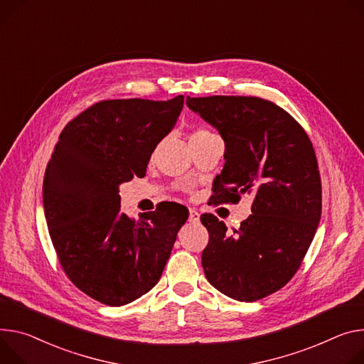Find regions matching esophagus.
<instances>
[{"label":"esophagus","mask_w":364,"mask_h":364,"mask_svg":"<svg viewBox=\"0 0 364 364\" xmlns=\"http://www.w3.org/2000/svg\"><path fill=\"white\" fill-rule=\"evenodd\" d=\"M188 222H190V223H199V222H200V213L197 212L196 209H190Z\"/></svg>","instance_id":"1"}]
</instances>
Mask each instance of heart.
<instances>
[{"mask_svg": "<svg viewBox=\"0 0 364 364\" xmlns=\"http://www.w3.org/2000/svg\"><path fill=\"white\" fill-rule=\"evenodd\" d=\"M212 135H213L212 132H209L208 129H203V127H200V129H196V130L193 132V135H191L190 141H196V139H203V138H208V136H212Z\"/></svg>", "mask_w": 364, "mask_h": 364, "instance_id": "heart-1", "label": "heart"}]
</instances>
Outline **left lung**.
Wrapping results in <instances>:
<instances>
[{
  "label": "left lung",
  "instance_id": "obj_1",
  "mask_svg": "<svg viewBox=\"0 0 364 364\" xmlns=\"http://www.w3.org/2000/svg\"><path fill=\"white\" fill-rule=\"evenodd\" d=\"M186 105L225 141L213 203L254 197L252 215L232 232L212 213L200 216L209 232L205 276L235 301L262 299L294 276L316 232L322 188L312 142L287 112L258 97H187Z\"/></svg>",
  "mask_w": 364,
  "mask_h": 364
}]
</instances>
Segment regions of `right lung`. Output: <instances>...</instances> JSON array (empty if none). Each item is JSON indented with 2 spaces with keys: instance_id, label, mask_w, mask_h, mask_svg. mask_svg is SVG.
<instances>
[{
  "instance_id": "add662e5",
  "label": "right lung",
  "mask_w": 364,
  "mask_h": 364,
  "mask_svg": "<svg viewBox=\"0 0 364 364\" xmlns=\"http://www.w3.org/2000/svg\"><path fill=\"white\" fill-rule=\"evenodd\" d=\"M183 105L184 95L95 103L63 127L48 162L43 209L58 259L81 291L105 305L134 302L158 283L188 218L184 206L167 203L132 219L119 196L122 183L145 176Z\"/></svg>"
}]
</instances>
